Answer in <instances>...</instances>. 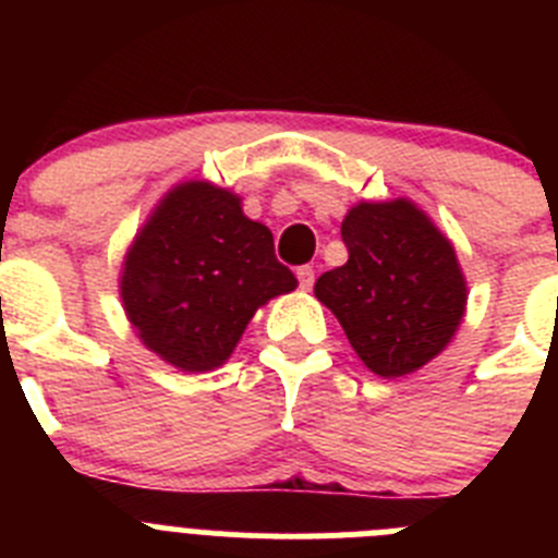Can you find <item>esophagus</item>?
Here are the masks:
<instances>
[{
    "instance_id": "obj_1",
    "label": "esophagus",
    "mask_w": 558,
    "mask_h": 558,
    "mask_svg": "<svg viewBox=\"0 0 558 558\" xmlns=\"http://www.w3.org/2000/svg\"><path fill=\"white\" fill-rule=\"evenodd\" d=\"M295 276H299V288L302 290H313V282H315V270L310 268V265H304V268L295 270Z\"/></svg>"
}]
</instances>
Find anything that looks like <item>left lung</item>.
Returning a JSON list of instances; mask_svg holds the SVG:
<instances>
[{
	"label": "left lung",
	"instance_id": "8db88e82",
	"mask_svg": "<svg viewBox=\"0 0 558 558\" xmlns=\"http://www.w3.org/2000/svg\"><path fill=\"white\" fill-rule=\"evenodd\" d=\"M347 265L315 282V299L377 377H405L447 349L466 313L456 248L413 201H360L340 223Z\"/></svg>",
	"mask_w": 558,
	"mask_h": 558
}]
</instances>
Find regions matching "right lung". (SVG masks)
I'll return each instance as SVG.
<instances>
[{
  "mask_svg": "<svg viewBox=\"0 0 558 558\" xmlns=\"http://www.w3.org/2000/svg\"><path fill=\"white\" fill-rule=\"evenodd\" d=\"M268 226L211 181H181L153 206L120 274L136 338L186 374L220 368L263 304L295 290Z\"/></svg>",
  "mask_w": 558,
  "mask_h": 558,
  "instance_id": "1",
  "label": "right lung"
}]
</instances>
